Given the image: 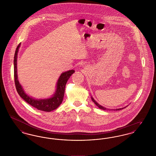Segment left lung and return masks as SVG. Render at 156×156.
Returning a JSON list of instances; mask_svg holds the SVG:
<instances>
[{
    "label": "left lung",
    "instance_id": "left-lung-1",
    "mask_svg": "<svg viewBox=\"0 0 156 156\" xmlns=\"http://www.w3.org/2000/svg\"><path fill=\"white\" fill-rule=\"evenodd\" d=\"M91 97V99H92V101L94 102V103L96 105H97V106L99 108V109H102V110H104V111H112V110H113V111H119V110H122V109H124V108H126L127 106H126L125 107H123V108H118V109H111V110H110V109H108V108H105L104 106H101V105H100L99 104H98L97 102L95 101V99L92 98V96H90Z\"/></svg>",
    "mask_w": 156,
    "mask_h": 156
}]
</instances>
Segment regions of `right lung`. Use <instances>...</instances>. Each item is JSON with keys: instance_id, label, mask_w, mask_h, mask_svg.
Masks as SVG:
<instances>
[{"instance_id": "obj_1", "label": "right lung", "mask_w": 156, "mask_h": 156, "mask_svg": "<svg viewBox=\"0 0 156 156\" xmlns=\"http://www.w3.org/2000/svg\"><path fill=\"white\" fill-rule=\"evenodd\" d=\"M21 43L18 45L15 51L14 57V76L16 88L20 95L26 102L36 108L38 110L44 112H51L56 109L61 104L65 93V88L68 80L75 73L74 69L69 70L61 73L56 83V88L52 96L47 98L36 99L30 97L26 93L22 85L20 83L17 76V55Z\"/></svg>"}]
</instances>
